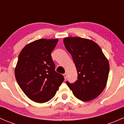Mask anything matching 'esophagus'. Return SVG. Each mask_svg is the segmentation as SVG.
<instances>
[{"mask_svg":"<svg viewBox=\"0 0 124 124\" xmlns=\"http://www.w3.org/2000/svg\"><path fill=\"white\" fill-rule=\"evenodd\" d=\"M63 77H64L65 79L66 80V78H67V74H63Z\"/></svg>","mask_w":124,"mask_h":124,"instance_id":"obj_1","label":"esophagus"}]
</instances>
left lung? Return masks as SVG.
<instances>
[{"label": "left lung", "instance_id": "8db88e82", "mask_svg": "<svg viewBox=\"0 0 124 124\" xmlns=\"http://www.w3.org/2000/svg\"><path fill=\"white\" fill-rule=\"evenodd\" d=\"M65 47L71 54L77 71V80L67 85L80 100L89 101L97 98L107 84L108 61L97 43L88 39L67 37Z\"/></svg>", "mask_w": 124, "mask_h": 124}]
</instances>
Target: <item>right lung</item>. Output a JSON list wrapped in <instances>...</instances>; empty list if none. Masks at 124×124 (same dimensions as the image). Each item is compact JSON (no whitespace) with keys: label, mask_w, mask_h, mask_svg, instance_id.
<instances>
[{"label":"right lung","mask_w":124,"mask_h":124,"mask_svg":"<svg viewBox=\"0 0 124 124\" xmlns=\"http://www.w3.org/2000/svg\"><path fill=\"white\" fill-rule=\"evenodd\" d=\"M58 39H40L26 45L18 56L15 77L31 100L43 103L54 97L64 80L55 71L51 53Z\"/></svg>","instance_id":"obj_1"}]
</instances>
